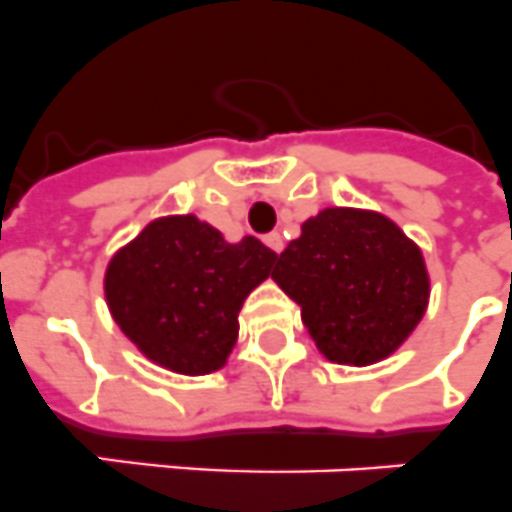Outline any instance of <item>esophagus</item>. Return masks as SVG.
Here are the masks:
<instances>
[{
  "label": "esophagus",
  "instance_id": "esophagus-1",
  "mask_svg": "<svg viewBox=\"0 0 512 512\" xmlns=\"http://www.w3.org/2000/svg\"><path fill=\"white\" fill-rule=\"evenodd\" d=\"M265 244H268V247L273 249V252H278V255H281V252H283V236L278 234V231H273V234L265 236Z\"/></svg>",
  "mask_w": 512,
  "mask_h": 512
}]
</instances>
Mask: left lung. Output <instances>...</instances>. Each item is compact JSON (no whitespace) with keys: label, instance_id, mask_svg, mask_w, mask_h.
Wrapping results in <instances>:
<instances>
[{"label":"left lung","instance_id":"obj_1","mask_svg":"<svg viewBox=\"0 0 512 512\" xmlns=\"http://www.w3.org/2000/svg\"><path fill=\"white\" fill-rule=\"evenodd\" d=\"M273 281L302 307L320 354L354 367L401 349L429 302L422 249L388 216L362 208L307 218L278 257Z\"/></svg>","mask_w":512,"mask_h":512}]
</instances>
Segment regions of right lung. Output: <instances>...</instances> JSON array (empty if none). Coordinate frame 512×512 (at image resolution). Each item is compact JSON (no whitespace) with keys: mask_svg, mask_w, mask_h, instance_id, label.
Returning a JSON list of instances; mask_svg holds the SVG:
<instances>
[{"mask_svg":"<svg viewBox=\"0 0 512 512\" xmlns=\"http://www.w3.org/2000/svg\"><path fill=\"white\" fill-rule=\"evenodd\" d=\"M276 260L255 236L231 244L192 213L163 216L114 252L103 294L150 362L176 375H210L229 362L244 299Z\"/></svg>","mask_w":512,"mask_h":512,"instance_id":"add662e5","label":"right lung"}]
</instances>
